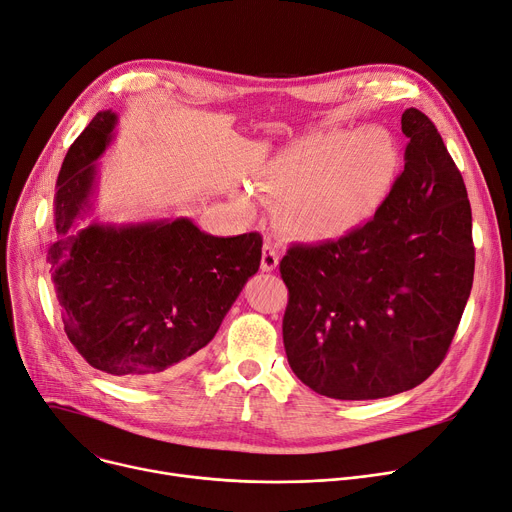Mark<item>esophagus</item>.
<instances>
[{
	"mask_svg": "<svg viewBox=\"0 0 512 512\" xmlns=\"http://www.w3.org/2000/svg\"><path fill=\"white\" fill-rule=\"evenodd\" d=\"M280 255H278V247L272 238H265L263 242V255H261V270L263 272H274L278 267Z\"/></svg>",
	"mask_w": 512,
	"mask_h": 512,
	"instance_id": "1",
	"label": "esophagus"
}]
</instances>
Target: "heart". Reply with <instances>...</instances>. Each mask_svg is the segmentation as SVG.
I'll return each mask as SVG.
<instances>
[{"label": "heart", "mask_w": 512, "mask_h": 512, "mask_svg": "<svg viewBox=\"0 0 512 512\" xmlns=\"http://www.w3.org/2000/svg\"><path fill=\"white\" fill-rule=\"evenodd\" d=\"M402 151L378 124L353 134L330 130L282 151L259 184L284 199L280 220L301 240H332L359 228L388 197L400 172ZM247 205V199H240Z\"/></svg>", "instance_id": "1"}]
</instances>
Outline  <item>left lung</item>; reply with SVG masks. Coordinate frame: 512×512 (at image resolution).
I'll list each match as a JSON object with an SVG mask.
<instances>
[{"instance_id":"8db88e82","label":"left lung","mask_w":512,"mask_h":512,"mask_svg":"<svg viewBox=\"0 0 512 512\" xmlns=\"http://www.w3.org/2000/svg\"><path fill=\"white\" fill-rule=\"evenodd\" d=\"M405 170L373 218L280 261L290 369L321 396L373 400L411 390L444 361L473 286L463 176L423 112L402 114Z\"/></svg>"}]
</instances>
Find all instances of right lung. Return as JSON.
Here are the masks:
<instances>
[{"mask_svg":"<svg viewBox=\"0 0 512 512\" xmlns=\"http://www.w3.org/2000/svg\"><path fill=\"white\" fill-rule=\"evenodd\" d=\"M116 122L99 112L64 157L47 261L80 357L124 382H155L211 342L257 274L263 238L211 236L186 218L80 228Z\"/></svg>","mask_w":512,"mask_h":512,"instance_id":"1","label":"right lung"}]
</instances>
